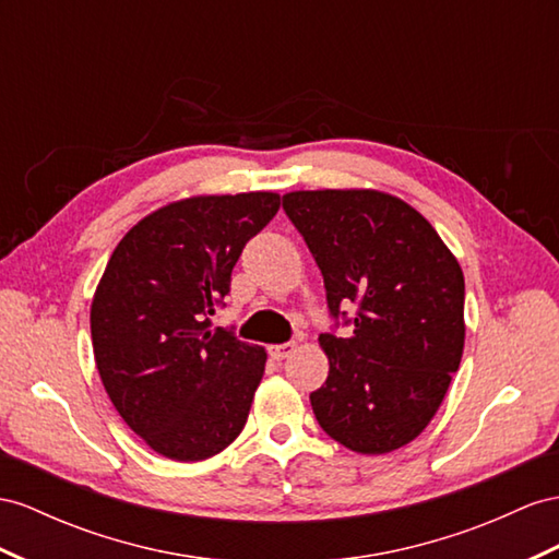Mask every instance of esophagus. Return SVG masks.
I'll return each instance as SVG.
<instances>
[{
  "label": "esophagus",
  "instance_id": "34e87169",
  "mask_svg": "<svg viewBox=\"0 0 559 559\" xmlns=\"http://www.w3.org/2000/svg\"><path fill=\"white\" fill-rule=\"evenodd\" d=\"M295 349H297L295 342H285V345H271V347H269V354H271V359L283 361V359H288V356H290Z\"/></svg>",
  "mask_w": 559,
  "mask_h": 559
}]
</instances>
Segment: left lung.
Returning a JSON list of instances; mask_svg holds the SVG:
<instances>
[{
    "label": "left lung",
    "instance_id": "8db88e82",
    "mask_svg": "<svg viewBox=\"0 0 559 559\" xmlns=\"http://www.w3.org/2000/svg\"><path fill=\"white\" fill-rule=\"evenodd\" d=\"M283 210L317 260L328 309L356 305L347 337L321 335L328 380L309 402L361 455L406 447L437 416L465 347V278L406 200L378 189L290 191Z\"/></svg>",
    "mask_w": 559,
    "mask_h": 559
}]
</instances>
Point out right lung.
I'll list each match as a JSON object with an SVG mask.
<instances>
[{
	"label": "right lung",
	"instance_id": "obj_1",
	"mask_svg": "<svg viewBox=\"0 0 559 559\" xmlns=\"http://www.w3.org/2000/svg\"><path fill=\"white\" fill-rule=\"evenodd\" d=\"M278 207L274 191L175 200L122 236L96 285L90 323L106 394L169 461L217 455L248 423L266 349L212 331L207 317Z\"/></svg>",
	"mask_w": 559,
	"mask_h": 559
}]
</instances>
